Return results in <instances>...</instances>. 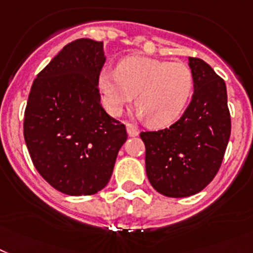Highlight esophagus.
Returning <instances> with one entry per match:
<instances>
[{"mask_svg":"<svg viewBox=\"0 0 253 253\" xmlns=\"http://www.w3.org/2000/svg\"><path fill=\"white\" fill-rule=\"evenodd\" d=\"M127 132H128V136L131 137L139 135V130H137L136 127H133L131 123H127Z\"/></svg>","mask_w":253,"mask_h":253,"instance_id":"obj_1","label":"esophagus"}]
</instances>
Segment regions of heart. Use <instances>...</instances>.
I'll return each instance as SVG.
<instances>
[{"label":"heart","instance_id":"1","mask_svg":"<svg viewBox=\"0 0 253 253\" xmlns=\"http://www.w3.org/2000/svg\"><path fill=\"white\" fill-rule=\"evenodd\" d=\"M194 74L184 63L130 56L117 71L104 69L99 87L110 114L118 116L135 99L137 116L154 127L169 126L179 120L194 91Z\"/></svg>","mask_w":253,"mask_h":253}]
</instances>
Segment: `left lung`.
Wrapping results in <instances>:
<instances>
[{"label":"left lung","mask_w":253,"mask_h":253,"mask_svg":"<svg viewBox=\"0 0 253 253\" xmlns=\"http://www.w3.org/2000/svg\"><path fill=\"white\" fill-rule=\"evenodd\" d=\"M194 95L173 125L145 131V167L161 194L182 198L197 194L213 180L224 159L231 131L226 84L206 61L189 58Z\"/></svg>","instance_id":"obj_1"}]
</instances>
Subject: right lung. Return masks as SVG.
<instances>
[{
    "label": "right lung",
    "mask_w": 253,
    "mask_h": 253,
    "mask_svg": "<svg viewBox=\"0 0 253 253\" xmlns=\"http://www.w3.org/2000/svg\"><path fill=\"white\" fill-rule=\"evenodd\" d=\"M103 42L80 38L37 74L24 112V139L40 175L59 192L91 195L105 188L126 126L103 109Z\"/></svg>",
    "instance_id": "1"
}]
</instances>
